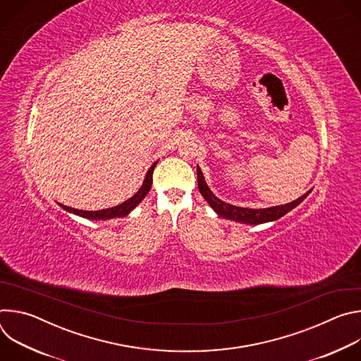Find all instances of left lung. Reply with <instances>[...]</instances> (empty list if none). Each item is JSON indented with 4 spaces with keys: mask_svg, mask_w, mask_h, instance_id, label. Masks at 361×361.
Here are the masks:
<instances>
[{
    "mask_svg": "<svg viewBox=\"0 0 361 361\" xmlns=\"http://www.w3.org/2000/svg\"><path fill=\"white\" fill-rule=\"evenodd\" d=\"M197 183H198V190L204 200L210 204V207L217 213L219 217L233 220L241 224H263V223H270L281 219L286 216L288 212L295 209L297 205L304 201V198L312 192V190H308L305 194L298 197L297 200L281 204V205H274V207H267V209H247V207H237V205L224 202L219 197L214 195V192L210 190L204 180L201 169L197 166Z\"/></svg>",
    "mask_w": 361,
    "mask_h": 361,
    "instance_id": "1",
    "label": "left lung"
}]
</instances>
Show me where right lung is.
<instances>
[{
	"label": "right lung",
	"instance_id": "add662e5",
	"mask_svg": "<svg viewBox=\"0 0 361 361\" xmlns=\"http://www.w3.org/2000/svg\"><path fill=\"white\" fill-rule=\"evenodd\" d=\"M157 163L159 161H156L148 169V171L145 174V178H144L141 187L138 188V191L133 197H130L128 200L121 202L120 205H116V207L98 210V212H84V210L68 207V205H64V204H60V202H59V205H60L61 209H64L66 212H68V213H73L75 216H80V217H84V219H88V220H95V221L97 220H110V219H117V217H126V216H128L137 207V205L144 200V197L151 190L152 171H154V167L157 166Z\"/></svg>",
	"mask_w": 361,
	"mask_h": 361
}]
</instances>
